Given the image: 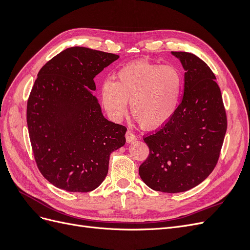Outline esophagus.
Returning a JSON list of instances; mask_svg holds the SVG:
<instances>
[{"label":"esophagus","instance_id":"34e87169","mask_svg":"<svg viewBox=\"0 0 250 250\" xmlns=\"http://www.w3.org/2000/svg\"><path fill=\"white\" fill-rule=\"evenodd\" d=\"M125 137H126L127 143H132V142L137 140V135H135L131 130H127Z\"/></svg>","mask_w":250,"mask_h":250}]
</instances>
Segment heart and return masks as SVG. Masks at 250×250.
I'll use <instances>...</instances> for the list:
<instances>
[{
  "mask_svg": "<svg viewBox=\"0 0 250 250\" xmlns=\"http://www.w3.org/2000/svg\"><path fill=\"white\" fill-rule=\"evenodd\" d=\"M183 79L172 65L137 60L119 70L115 81L106 80L101 87L105 109L113 119H121L130 101L133 118L147 129L165 125L175 112Z\"/></svg>",
  "mask_w": 250,
  "mask_h": 250,
  "instance_id": "obj_1",
  "label": "heart"
}]
</instances>
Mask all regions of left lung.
<instances>
[{
  "instance_id": "1",
  "label": "left lung",
  "mask_w": 250,
  "mask_h": 250,
  "mask_svg": "<svg viewBox=\"0 0 250 250\" xmlns=\"http://www.w3.org/2000/svg\"><path fill=\"white\" fill-rule=\"evenodd\" d=\"M185 73V92L174 115L160 129L144 138L149 155L139 169L154 191L179 193L206 179L216 167L228 119L214 73L199 57L172 52Z\"/></svg>"
}]
</instances>
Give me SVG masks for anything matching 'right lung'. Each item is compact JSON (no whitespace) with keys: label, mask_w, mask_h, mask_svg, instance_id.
Wrapping results in <instances>:
<instances>
[{"label":"right lung","mask_w":250,"mask_h":250,"mask_svg":"<svg viewBox=\"0 0 250 250\" xmlns=\"http://www.w3.org/2000/svg\"><path fill=\"white\" fill-rule=\"evenodd\" d=\"M118 58L72 47L37 74L27 124L37 168L53 186L69 192L95 190L107 175L110 153L124 146L127 128L105 119L92 93L96 75Z\"/></svg>","instance_id":"add662e5"}]
</instances>
